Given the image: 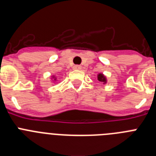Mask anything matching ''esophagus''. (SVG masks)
I'll list each match as a JSON object with an SVG mask.
<instances>
[{"instance_id":"1","label":"esophagus","mask_w":156,"mask_h":156,"mask_svg":"<svg viewBox=\"0 0 156 156\" xmlns=\"http://www.w3.org/2000/svg\"><path fill=\"white\" fill-rule=\"evenodd\" d=\"M81 68H82V66H80V65H76V66H73V69L75 70H80L81 69Z\"/></svg>"}]
</instances>
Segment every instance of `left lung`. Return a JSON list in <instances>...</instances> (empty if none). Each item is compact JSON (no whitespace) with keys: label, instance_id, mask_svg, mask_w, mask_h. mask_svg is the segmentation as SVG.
I'll return each mask as SVG.
<instances>
[{"label":"left lung","instance_id":"left-lung-1","mask_svg":"<svg viewBox=\"0 0 156 156\" xmlns=\"http://www.w3.org/2000/svg\"><path fill=\"white\" fill-rule=\"evenodd\" d=\"M98 80L100 82H102L103 83H106V82H107L106 77L102 73H99L98 75Z\"/></svg>","mask_w":156,"mask_h":156}]
</instances>
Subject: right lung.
Returning a JSON list of instances; mask_svg holds the SVG:
<instances>
[{
    "instance_id": "add662e5",
    "label": "right lung",
    "mask_w": 156,
    "mask_h": 156,
    "mask_svg": "<svg viewBox=\"0 0 156 156\" xmlns=\"http://www.w3.org/2000/svg\"><path fill=\"white\" fill-rule=\"evenodd\" d=\"M53 78H55V80H56V78H55V76H53Z\"/></svg>"
}]
</instances>
